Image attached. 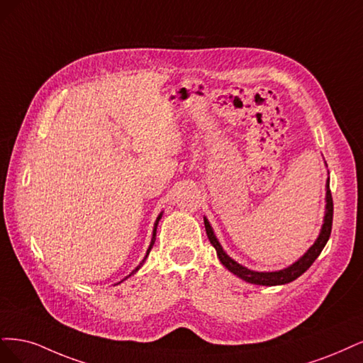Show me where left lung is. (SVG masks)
Listing matches in <instances>:
<instances>
[{"instance_id": "8db88e82", "label": "left lung", "mask_w": 363, "mask_h": 363, "mask_svg": "<svg viewBox=\"0 0 363 363\" xmlns=\"http://www.w3.org/2000/svg\"><path fill=\"white\" fill-rule=\"evenodd\" d=\"M325 216H324V225L323 229L320 232L318 240L313 242L312 247L301 256V258L292 264L291 267L285 268V270L280 272H272V273H258V272H252L249 268H245L242 265H240L238 262L233 261L230 256L226 255V252L221 249L220 242L217 241L214 232L209 226V221L205 218V229H206V235L209 242L214 245V249L217 250V256L218 259L221 261L228 270L233 274H237L238 277H241L242 280L249 284H255V285H265V286H273V285H285L296 280L297 277H300L303 273H305L308 268L313 264V261L318 258L320 253L323 252L324 245L329 241L330 232H332V221H333V199H332V193H330V185L327 182V196H325Z\"/></svg>"}]
</instances>
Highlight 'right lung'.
<instances>
[{
    "instance_id": "add662e5",
    "label": "right lung",
    "mask_w": 363,
    "mask_h": 363,
    "mask_svg": "<svg viewBox=\"0 0 363 363\" xmlns=\"http://www.w3.org/2000/svg\"><path fill=\"white\" fill-rule=\"evenodd\" d=\"M160 218H161V214L158 216V218H157V221H155V226H154V235H152V241H150V245H149V249H147V252H146V256H145V259L140 262V265L135 268V270L133 272V273H135L140 267H142V264L146 261V258H147V255H149V252H150V249H152V245H154V242H155V237H157V226H158V221H160Z\"/></svg>"
}]
</instances>
